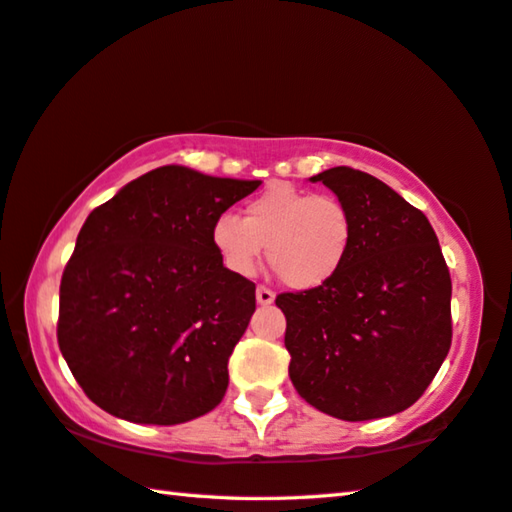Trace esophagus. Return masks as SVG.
Returning <instances> with one entry per match:
<instances>
[{"label":"esophagus","mask_w":512,"mask_h":512,"mask_svg":"<svg viewBox=\"0 0 512 512\" xmlns=\"http://www.w3.org/2000/svg\"><path fill=\"white\" fill-rule=\"evenodd\" d=\"M255 297H257L259 304H271L275 300V293L268 286H257Z\"/></svg>","instance_id":"esophagus-1"}]
</instances>
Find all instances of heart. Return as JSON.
Segmentation results:
<instances>
[{
    "mask_svg": "<svg viewBox=\"0 0 512 512\" xmlns=\"http://www.w3.org/2000/svg\"><path fill=\"white\" fill-rule=\"evenodd\" d=\"M224 264L253 275L264 255L291 288H318L338 275L353 241L349 208L333 194L273 183L246 206V217L224 212L212 228Z\"/></svg>",
    "mask_w": 512,
    "mask_h": 512,
    "instance_id": "obj_1",
    "label": "heart"
}]
</instances>
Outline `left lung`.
I'll list each match as a JSON object with an SVG mask.
<instances>
[{
	"label": "left lung",
	"mask_w": 512,
	"mask_h": 512,
	"mask_svg": "<svg viewBox=\"0 0 512 512\" xmlns=\"http://www.w3.org/2000/svg\"><path fill=\"white\" fill-rule=\"evenodd\" d=\"M322 181L345 203L353 241L338 275L280 293L288 376L306 403L342 421L407 410L452 342V282L421 210L367 172L331 167Z\"/></svg>",
	"instance_id": "left-lung-1"
}]
</instances>
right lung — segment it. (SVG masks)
<instances>
[{"label": "right lung", "mask_w": 512, "mask_h": 512, "mask_svg": "<svg viewBox=\"0 0 512 512\" xmlns=\"http://www.w3.org/2000/svg\"><path fill=\"white\" fill-rule=\"evenodd\" d=\"M259 185L165 165L87 217L62 273L58 345L102 410L176 425L221 403L255 284L224 266L212 228Z\"/></svg>", "instance_id": "obj_1"}]
</instances>
